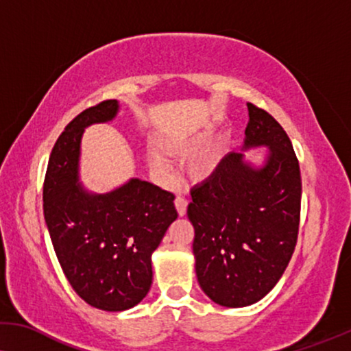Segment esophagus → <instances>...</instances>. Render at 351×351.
<instances>
[{"label":"esophagus","mask_w":351,"mask_h":351,"mask_svg":"<svg viewBox=\"0 0 351 351\" xmlns=\"http://www.w3.org/2000/svg\"><path fill=\"white\" fill-rule=\"evenodd\" d=\"M175 206H176V211L178 215L180 216H184L186 211H187V200L184 199V197L178 195L175 199Z\"/></svg>","instance_id":"obj_1"}]
</instances>
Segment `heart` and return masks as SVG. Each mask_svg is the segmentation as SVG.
I'll return each mask as SVG.
<instances>
[{
	"label": "heart",
	"mask_w": 351,
	"mask_h": 351,
	"mask_svg": "<svg viewBox=\"0 0 351 351\" xmlns=\"http://www.w3.org/2000/svg\"><path fill=\"white\" fill-rule=\"evenodd\" d=\"M200 141H202V140L192 141V143H189V145L182 146V149H186V151H194L195 147L200 145ZM173 147H175V146H173ZM151 162H152V165L156 167V169H159V170H162V171H167V170L171 169V162L169 160V157H165V156L162 154V152H159V151H152V152H151ZM215 164H216V160H215L213 156L200 157V159L197 160L194 165H192V173L195 175V178H205V176H208V175L211 173V171H213Z\"/></svg>",
	"instance_id": "obj_1"
}]
</instances>
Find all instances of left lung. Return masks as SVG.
Masks as SVG:
<instances>
[{
  "instance_id": "obj_1",
  "label": "left lung",
  "mask_w": 351,
  "mask_h": 351,
  "mask_svg": "<svg viewBox=\"0 0 351 351\" xmlns=\"http://www.w3.org/2000/svg\"><path fill=\"white\" fill-rule=\"evenodd\" d=\"M248 114L243 149L267 147L264 165L230 152L192 187L187 206L200 288L230 308L270 293L294 253L300 218L302 182L291 140L267 111L248 103Z\"/></svg>"
}]
</instances>
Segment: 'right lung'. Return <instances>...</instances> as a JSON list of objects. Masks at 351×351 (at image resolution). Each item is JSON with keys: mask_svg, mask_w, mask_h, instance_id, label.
<instances>
[{"mask_svg": "<svg viewBox=\"0 0 351 351\" xmlns=\"http://www.w3.org/2000/svg\"><path fill=\"white\" fill-rule=\"evenodd\" d=\"M117 111V100L101 101L65 127L43 187L44 219L63 274L79 298L105 312L141 302L152 283L151 256L178 218L175 195L140 178L106 194L79 182L84 130L112 121Z\"/></svg>", "mask_w": 351, "mask_h": 351, "instance_id": "1", "label": "right lung"}]
</instances>
